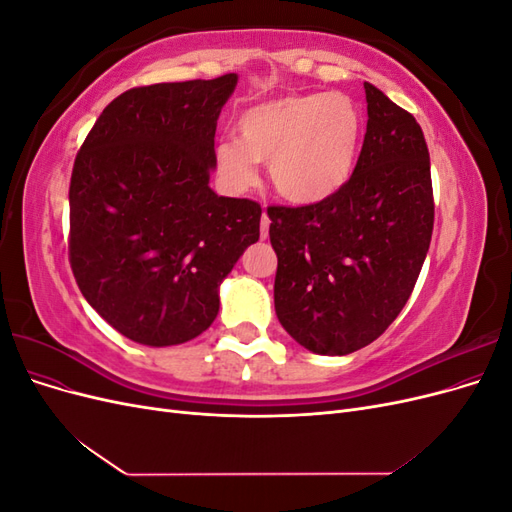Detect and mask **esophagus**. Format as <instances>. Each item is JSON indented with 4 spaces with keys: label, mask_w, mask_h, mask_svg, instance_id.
I'll use <instances>...</instances> for the list:
<instances>
[{
    "label": "esophagus",
    "mask_w": 512,
    "mask_h": 512,
    "mask_svg": "<svg viewBox=\"0 0 512 512\" xmlns=\"http://www.w3.org/2000/svg\"><path fill=\"white\" fill-rule=\"evenodd\" d=\"M269 226H271L269 215L262 213V218H260V237H262V239L269 237Z\"/></svg>",
    "instance_id": "34e87169"
}]
</instances>
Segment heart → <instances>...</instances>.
Masks as SVG:
<instances>
[{"mask_svg": "<svg viewBox=\"0 0 512 512\" xmlns=\"http://www.w3.org/2000/svg\"><path fill=\"white\" fill-rule=\"evenodd\" d=\"M363 141V115L344 94H290L260 102L237 119V141L215 147V170L232 192L252 188L267 162L275 192L316 205L350 181Z\"/></svg>", "mask_w": 512, "mask_h": 512, "instance_id": "obj_1", "label": "heart"}]
</instances>
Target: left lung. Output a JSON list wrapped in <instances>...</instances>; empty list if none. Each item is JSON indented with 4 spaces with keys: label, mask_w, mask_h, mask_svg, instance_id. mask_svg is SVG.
Segmentation results:
<instances>
[{
    "label": "left lung",
    "mask_w": 512,
    "mask_h": 512,
    "mask_svg": "<svg viewBox=\"0 0 512 512\" xmlns=\"http://www.w3.org/2000/svg\"><path fill=\"white\" fill-rule=\"evenodd\" d=\"M367 132L350 181L305 207H269L275 314L316 354L342 356L399 316L433 230L429 151L416 119L365 83Z\"/></svg>",
    "instance_id": "left-lung-1"
}]
</instances>
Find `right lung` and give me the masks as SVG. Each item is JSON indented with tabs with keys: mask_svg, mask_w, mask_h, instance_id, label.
<instances>
[{
	"mask_svg": "<svg viewBox=\"0 0 512 512\" xmlns=\"http://www.w3.org/2000/svg\"><path fill=\"white\" fill-rule=\"evenodd\" d=\"M237 74L128 89L74 160L70 267L121 335L177 346L211 327L220 284L260 237L254 200L218 196L215 128Z\"/></svg>",
	"mask_w": 512,
	"mask_h": 512,
	"instance_id": "add662e5",
	"label": "right lung"
}]
</instances>
